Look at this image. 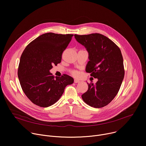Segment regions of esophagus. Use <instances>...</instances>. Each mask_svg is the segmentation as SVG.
I'll use <instances>...</instances> for the list:
<instances>
[{"label": "esophagus", "instance_id": "34e87169", "mask_svg": "<svg viewBox=\"0 0 146 146\" xmlns=\"http://www.w3.org/2000/svg\"><path fill=\"white\" fill-rule=\"evenodd\" d=\"M74 83H78V82H80V81L79 80H78L75 79V80H74Z\"/></svg>", "mask_w": 146, "mask_h": 146}]
</instances>
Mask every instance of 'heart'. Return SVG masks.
<instances>
[{"label":"heart","mask_w":146,"mask_h":146,"mask_svg":"<svg viewBox=\"0 0 146 146\" xmlns=\"http://www.w3.org/2000/svg\"><path fill=\"white\" fill-rule=\"evenodd\" d=\"M70 73H71V74H72L73 76H75V77H76V76H77L78 75V72L76 71V70H71Z\"/></svg>","instance_id":"b5f03b06"}]
</instances>
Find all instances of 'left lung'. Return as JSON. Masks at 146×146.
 Instances as JSON below:
<instances>
[{"instance_id": "1", "label": "left lung", "mask_w": 146, "mask_h": 146, "mask_svg": "<svg viewBox=\"0 0 146 146\" xmlns=\"http://www.w3.org/2000/svg\"><path fill=\"white\" fill-rule=\"evenodd\" d=\"M74 37L88 52L86 71L98 78L95 85L87 82L88 89L82 99L91 107L103 108L117 95L124 77L121 50L110 38L99 33L74 35Z\"/></svg>"}]
</instances>
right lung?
<instances>
[{
	"mask_svg": "<svg viewBox=\"0 0 146 146\" xmlns=\"http://www.w3.org/2000/svg\"><path fill=\"white\" fill-rule=\"evenodd\" d=\"M73 35L47 33L31 42L20 58L18 77L21 86L28 99L35 105L47 108L61 97L73 78L63 74L55 77L50 72L53 65L61 62L63 51Z\"/></svg>",
	"mask_w": 146,
	"mask_h": 146,
	"instance_id": "right-lung-1",
	"label": "right lung"
}]
</instances>
